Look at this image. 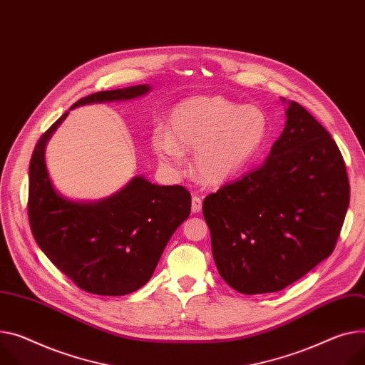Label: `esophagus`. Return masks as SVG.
I'll use <instances>...</instances> for the list:
<instances>
[{
    "label": "esophagus",
    "mask_w": 365,
    "mask_h": 365,
    "mask_svg": "<svg viewBox=\"0 0 365 365\" xmlns=\"http://www.w3.org/2000/svg\"><path fill=\"white\" fill-rule=\"evenodd\" d=\"M202 210V199L199 197L197 194H192L191 199V212L192 213H199Z\"/></svg>",
    "instance_id": "esophagus-1"
}]
</instances>
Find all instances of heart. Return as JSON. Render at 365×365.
<instances>
[{
    "label": "heart",
    "instance_id": "obj_1",
    "mask_svg": "<svg viewBox=\"0 0 365 365\" xmlns=\"http://www.w3.org/2000/svg\"><path fill=\"white\" fill-rule=\"evenodd\" d=\"M267 133L263 110L225 98H192L180 103L170 131L158 127L152 146L158 159L180 168L182 152L194 150L191 168L202 182L219 185L242 173L260 150Z\"/></svg>",
    "mask_w": 365,
    "mask_h": 365
}]
</instances>
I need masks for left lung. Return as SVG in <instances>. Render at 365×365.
Wrapping results in <instances>:
<instances>
[{
    "label": "left lung",
    "instance_id": "8db88e82",
    "mask_svg": "<svg viewBox=\"0 0 365 365\" xmlns=\"http://www.w3.org/2000/svg\"><path fill=\"white\" fill-rule=\"evenodd\" d=\"M348 205L338 145L304 106L289 102L266 162L203 202L219 274L245 295L287 288L333 253Z\"/></svg>",
    "mask_w": 365,
    "mask_h": 365
}]
</instances>
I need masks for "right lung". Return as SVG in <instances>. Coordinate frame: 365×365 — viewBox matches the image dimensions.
<instances>
[{"mask_svg":"<svg viewBox=\"0 0 365 365\" xmlns=\"http://www.w3.org/2000/svg\"><path fill=\"white\" fill-rule=\"evenodd\" d=\"M150 91L138 85L81 98L71 108L127 101ZM68 112L38 140L29 165L27 215L46 255L83 291L120 297L149 282L162 251L188 217L191 195L182 185H156L133 178L121 191L96 203H77L55 191L45 165V146Z\"/></svg>","mask_w":365,"mask_h":365,"instance_id":"add662e5","label":"right lung"}]
</instances>
